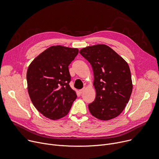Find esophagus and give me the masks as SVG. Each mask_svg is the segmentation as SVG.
<instances>
[{
  "label": "esophagus",
  "mask_w": 159,
  "mask_h": 159,
  "mask_svg": "<svg viewBox=\"0 0 159 159\" xmlns=\"http://www.w3.org/2000/svg\"><path fill=\"white\" fill-rule=\"evenodd\" d=\"M85 88H83V89H80V90H79V93H80V94H82V93H84V91H85Z\"/></svg>",
  "instance_id": "esophagus-1"
}]
</instances>
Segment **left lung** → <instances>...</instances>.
I'll list each match as a JSON object with an SVG mask.
<instances>
[{
  "instance_id": "obj_1",
  "label": "left lung",
  "mask_w": 159,
  "mask_h": 159,
  "mask_svg": "<svg viewBox=\"0 0 159 159\" xmlns=\"http://www.w3.org/2000/svg\"><path fill=\"white\" fill-rule=\"evenodd\" d=\"M79 52L93 70L96 94L94 102L88 105L90 113L102 120L117 117L128 103L133 91L127 63L105 44L86 47Z\"/></svg>"
}]
</instances>
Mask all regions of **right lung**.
<instances>
[{
	"mask_svg": "<svg viewBox=\"0 0 159 159\" xmlns=\"http://www.w3.org/2000/svg\"><path fill=\"white\" fill-rule=\"evenodd\" d=\"M78 53L77 48L53 46L36 57L28 66V94L34 107L48 119L65 117L77 98L69 85L68 66Z\"/></svg>",
	"mask_w": 159,
	"mask_h": 159,
	"instance_id": "add662e5",
	"label": "right lung"
}]
</instances>
